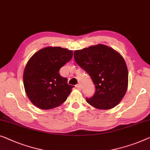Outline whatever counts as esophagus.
<instances>
[{"label":"esophagus","instance_id":"obj_1","mask_svg":"<svg viewBox=\"0 0 150 150\" xmlns=\"http://www.w3.org/2000/svg\"><path fill=\"white\" fill-rule=\"evenodd\" d=\"M76 87L77 89H79V90L81 89V86H80V84H76Z\"/></svg>","mask_w":150,"mask_h":150}]
</instances>
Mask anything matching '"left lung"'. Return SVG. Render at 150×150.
<instances>
[{
	"instance_id": "1",
	"label": "left lung",
	"mask_w": 150,
	"mask_h": 150,
	"mask_svg": "<svg viewBox=\"0 0 150 150\" xmlns=\"http://www.w3.org/2000/svg\"><path fill=\"white\" fill-rule=\"evenodd\" d=\"M74 57L95 84V93L86 98L87 103L100 110L112 109L118 105L128 87V69L120 54L98 45L75 51Z\"/></svg>"
}]
</instances>
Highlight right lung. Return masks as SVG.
I'll return each mask as SVG.
<instances>
[{"instance_id":"1","label":"right lung","mask_w":150,"mask_h":150,"mask_svg":"<svg viewBox=\"0 0 150 150\" xmlns=\"http://www.w3.org/2000/svg\"><path fill=\"white\" fill-rule=\"evenodd\" d=\"M73 52L62 47H46L30 58L23 71V84L28 98L40 109L60 105L74 86L59 74V70L70 62Z\"/></svg>"}]
</instances>
